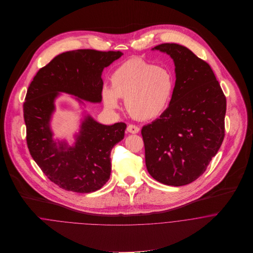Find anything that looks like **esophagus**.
Segmentation results:
<instances>
[{
  "label": "esophagus",
  "mask_w": 253,
  "mask_h": 253,
  "mask_svg": "<svg viewBox=\"0 0 253 253\" xmlns=\"http://www.w3.org/2000/svg\"><path fill=\"white\" fill-rule=\"evenodd\" d=\"M126 130H127V132L134 134V133H138L139 130H140V128H139V126H135V125H129V126H127Z\"/></svg>",
  "instance_id": "obj_1"
}]
</instances>
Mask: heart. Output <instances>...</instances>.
Wrapping results in <instances>:
<instances>
[{"label":"heart","instance_id":"1","mask_svg":"<svg viewBox=\"0 0 253 253\" xmlns=\"http://www.w3.org/2000/svg\"><path fill=\"white\" fill-rule=\"evenodd\" d=\"M174 87L171 72L139 58L118 66L111 76V87L104 86L102 97L109 109L119 107L125 98L128 113L137 120H151L168 107Z\"/></svg>","mask_w":253,"mask_h":253}]
</instances>
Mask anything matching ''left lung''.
I'll list each match as a JSON object with an SVG mask.
<instances>
[{"instance_id":"8db88e82","label":"left lung","mask_w":253,"mask_h":253,"mask_svg":"<svg viewBox=\"0 0 253 253\" xmlns=\"http://www.w3.org/2000/svg\"><path fill=\"white\" fill-rule=\"evenodd\" d=\"M171 56L176 81L169 106L141 129L150 175L169 186L198 179L225 136L226 97L211 66L186 46L154 47Z\"/></svg>"}]
</instances>
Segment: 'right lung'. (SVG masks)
Returning <instances> with one entry per match:
<instances>
[{
    "instance_id": "obj_1",
    "label": "right lung",
    "mask_w": 253,
    "mask_h": 253,
    "mask_svg": "<svg viewBox=\"0 0 253 253\" xmlns=\"http://www.w3.org/2000/svg\"><path fill=\"white\" fill-rule=\"evenodd\" d=\"M122 55L95 49L63 52L42 67L28 87L23 103L27 146L44 175L59 188L76 193L99 190L110 178L111 150L124 138L126 125L104 126L86 117L76 145L57 147L48 125L57 91L100 102L101 73Z\"/></svg>"
}]
</instances>
